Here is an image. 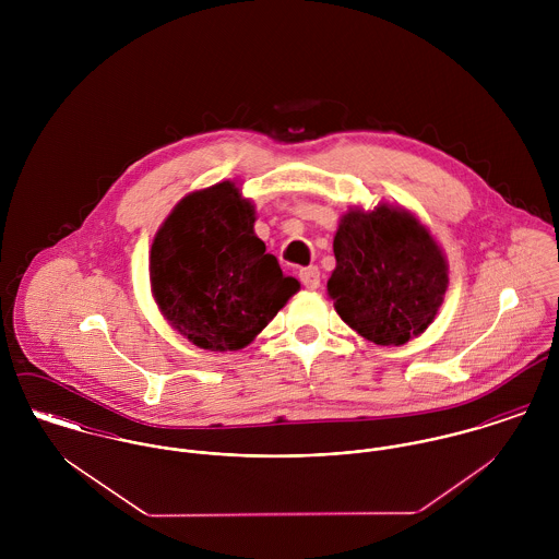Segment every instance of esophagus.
<instances>
[{
    "label": "esophagus",
    "instance_id": "34e87169",
    "mask_svg": "<svg viewBox=\"0 0 559 559\" xmlns=\"http://www.w3.org/2000/svg\"><path fill=\"white\" fill-rule=\"evenodd\" d=\"M299 277H301L304 286L310 288V290H317L320 286L319 266H306V269H301V271H299Z\"/></svg>",
    "mask_w": 559,
    "mask_h": 559
}]
</instances>
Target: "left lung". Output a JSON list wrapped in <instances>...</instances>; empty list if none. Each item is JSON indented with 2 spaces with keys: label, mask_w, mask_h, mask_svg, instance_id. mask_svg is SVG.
Segmentation results:
<instances>
[{
  "label": "left lung",
  "mask_w": 559,
  "mask_h": 559,
  "mask_svg": "<svg viewBox=\"0 0 559 559\" xmlns=\"http://www.w3.org/2000/svg\"><path fill=\"white\" fill-rule=\"evenodd\" d=\"M335 269L326 282L333 308L377 346L421 335L448 290V258L432 233L404 206L348 209L333 237Z\"/></svg>",
  "instance_id": "obj_1"
}]
</instances>
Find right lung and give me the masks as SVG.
<instances>
[{
  "mask_svg": "<svg viewBox=\"0 0 559 559\" xmlns=\"http://www.w3.org/2000/svg\"><path fill=\"white\" fill-rule=\"evenodd\" d=\"M239 182L187 193L151 247V293L167 324L213 353L240 350L301 288L255 237Z\"/></svg>",
  "mask_w": 559,
  "mask_h": 559,
  "instance_id": "add662e5",
  "label": "right lung"
}]
</instances>
